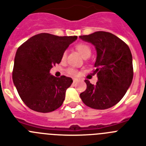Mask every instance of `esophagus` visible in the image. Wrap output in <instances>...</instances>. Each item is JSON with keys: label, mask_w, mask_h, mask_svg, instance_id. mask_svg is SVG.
<instances>
[{"label": "esophagus", "mask_w": 146, "mask_h": 146, "mask_svg": "<svg viewBox=\"0 0 146 146\" xmlns=\"http://www.w3.org/2000/svg\"><path fill=\"white\" fill-rule=\"evenodd\" d=\"M77 80H78L77 79H73V82H74V83H75V82H77Z\"/></svg>", "instance_id": "esophagus-1"}]
</instances>
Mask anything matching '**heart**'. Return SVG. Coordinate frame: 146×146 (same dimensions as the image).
Instances as JSON below:
<instances>
[{"label": "heart", "mask_w": 146, "mask_h": 146, "mask_svg": "<svg viewBox=\"0 0 146 146\" xmlns=\"http://www.w3.org/2000/svg\"><path fill=\"white\" fill-rule=\"evenodd\" d=\"M76 49L79 52V53L80 54V55L82 56L83 58L86 57H88L91 55V47H89L88 45L86 44H78L76 46ZM66 56V52H64L62 55V59H65ZM67 72L69 73V74L73 76H76L78 74V72L76 69H73V68H70L67 70Z\"/></svg>", "instance_id": "obj_1"}]
</instances>
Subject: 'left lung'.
Here are the masks:
<instances>
[{
    "instance_id": "8db88e82",
    "label": "left lung",
    "mask_w": 146,
    "mask_h": 146,
    "mask_svg": "<svg viewBox=\"0 0 146 146\" xmlns=\"http://www.w3.org/2000/svg\"><path fill=\"white\" fill-rule=\"evenodd\" d=\"M79 38L95 47L96 59L93 74H96L98 78L96 85L86 80L87 88L80 96L89 108L108 109L121 101L131 84V51L125 42L108 32H94Z\"/></svg>"
}]
</instances>
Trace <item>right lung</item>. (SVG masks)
Returning <instances> with one entry per match:
<instances>
[{
    "label": "right lung",
    "mask_w": 146,
    "mask_h": 146,
    "mask_svg": "<svg viewBox=\"0 0 146 146\" xmlns=\"http://www.w3.org/2000/svg\"><path fill=\"white\" fill-rule=\"evenodd\" d=\"M74 36H58L39 33L27 40L17 49L12 73L14 85L23 102L30 109L50 113L60 108L72 78L56 77L50 73L52 66L60 64L62 55Z\"/></svg>",
    "instance_id": "add662e5"
}]
</instances>
